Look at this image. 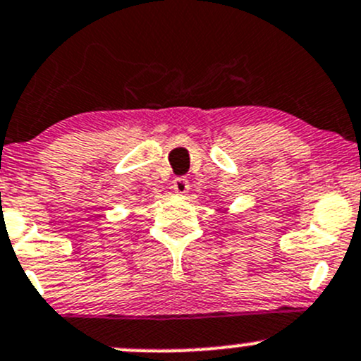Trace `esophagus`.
I'll return each instance as SVG.
<instances>
[{"instance_id":"1","label":"esophagus","mask_w":361,"mask_h":361,"mask_svg":"<svg viewBox=\"0 0 361 361\" xmlns=\"http://www.w3.org/2000/svg\"><path fill=\"white\" fill-rule=\"evenodd\" d=\"M173 190L176 192L178 195H187L188 190H190V181L187 178H176L173 181Z\"/></svg>"}]
</instances>
